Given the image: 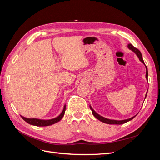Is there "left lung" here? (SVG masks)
Listing matches in <instances>:
<instances>
[{
	"label": "left lung",
	"mask_w": 160,
	"mask_h": 160,
	"mask_svg": "<svg viewBox=\"0 0 160 160\" xmlns=\"http://www.w3.org/2000/svg\"><path fill=\"white\" fill-rule=\"evenodd\" d=\"M128 48H129V49H131L132 51H133L134 52H135V54H136V55H138V57H139V60L143 62V64H145V63H144V61H143V58H142V53H141V52L139 51V49H138L137 48L134 47L132 44H129V45H128ZM148 69H147V67H146V79H148ZM147 93H148V91H147ZM147 93H146V98ZM89 107H90V109H91V111H92V113H93V115L95 116V117L97 119H99V121H101V122H102L105 123H108V124H116V125H121V124H123V123H126V122H129V121H130V120H132V119H133V118L135 117V116H136V115H135V116H133V117L131 118H129V119H125V120H121V121L109 119L105 118L102 117V116L99 115V114L97 113L93 109H92V108L91 107V106H89Z\"/></svg>",
	"instance_id": "1"
}]
</instances>
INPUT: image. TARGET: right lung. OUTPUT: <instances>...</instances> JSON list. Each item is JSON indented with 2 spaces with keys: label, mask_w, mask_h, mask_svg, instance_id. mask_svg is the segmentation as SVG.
I'll return each instance as SVG.
<instances>
[{
  "label": "right lung",
  "mask_w": 160,
  "mask_h": 160,
  "mask_svg": "<svg viewBox=\"0 0 160 160\" xmlns=\"http://www.w3.org/2000/svg\"><path fill=\"white\" fill-rule=\"evenodd\" d=\"M66 109V105L64 106L63 110H62V113L58 116L57 118L52 119H49V120H41V119H38L35 118H32V119H29V118H24L22 116H21V118L25 121V122L28 123H29L32 125H35V126H49V125L54 124L59 121L62 118V117L64 116L65 114V111Z\"/></svg>",
  "instance_id": "1"
}]
</instances>
